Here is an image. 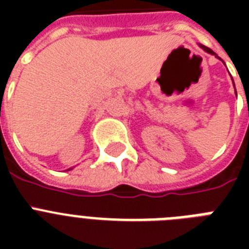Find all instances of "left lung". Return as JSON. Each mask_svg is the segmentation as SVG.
Masks as SVG:
<instances>
[{"label": "left lung", "instance_id": "obj_1", "mask_svg": "<svg viewBox=\"0 0 249 249\" xmlns=\"http://www.w3.org/2000/svg\"><path fill=\"white\" fill-rule=\"evenodd\" d=\"M199 46H200V48L203 49V50H204V52L208 53V54H212V55H214V56H216V58H218V56H217L216 53L212 52V50H211V49H209V48H207V46H204V45H200V44H199ZM218 59H221V58H218ZM235 93H236V91H235Z\"/></svg>", "mask_w": 249, "mask_h": 249}]
</instances>
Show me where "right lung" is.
<instances>
[{
  "instance_id": "right-lung-1",
  "label": "right lung",
  "mask_w": 249,
  "mask_h": 249,
  "mask_svg": "<svg viewBox=\"0 0 249 249\" xmlns=\"http://www.w3.org/2000/svg\"><path fill=\"white\" fill-rule=\"evenodd\" d=\"M72 169V168H70V169H68V170H71Z\"/></svg>"
}]
</instances>
